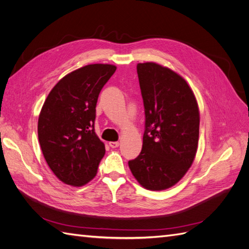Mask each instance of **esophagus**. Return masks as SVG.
<instances>
[{
  "label": "esophagus",
  "mask_w": 249,
  "mask_h": 249,
  "mask_svg": "<svg viewBox=\"0 0 249 249\" xmlns=\"http://www.w3.org/2000/svg\"><path fill=\"white\" fill-rule=\"evenodd\" d=\"M109 145L112 148H116V147L119 146V142L118 141H111V142H109Z\"/></svg>",
  "instance_id": "esophagus-1"
}]
</instances>
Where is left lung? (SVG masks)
Listing matches in <instances>:
<instances>
[{
  "label": "left lung",
  "mask_w": 249,
  "mask_h": 249,
  "mask_svg": "<svg viewBox=\"0 0 249 249\" xmlns=\"http://www.w3.org/2000/svg\"><path fill=\"white\" fill-rule=\"evenodd\" d=\"M145 130L139 156L129 167L139 184L161 191L176 185L196 155L199 110L188 83L154 62L138 63Z\"/></svg>",
  "instance_id": "left-lung-1"
}]
</instances>
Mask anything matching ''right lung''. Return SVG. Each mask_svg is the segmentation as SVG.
Wrapping results in <instances>:
<instances>
[{
	"label": "right lung",
	"instance_id": "obj_1",
	"mask_svg": "<svg viewBox=\"0 0 249 249\" xmlns=\"http://www.w3.org/2000/svg\"><path fill=\"white\" fill-rule=\"evenodd\" d=\"M111 64H89L66 74L51 90L38 118L44 159L61 182L80 187L91 180L105 156L94 131L102 88L115 72Z\"/></svg>",
	"mask_w": 249,
	"mask_h": 249
}]
</instances>
